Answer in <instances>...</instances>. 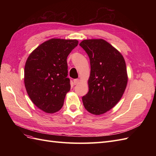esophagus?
<instances>
[{"mask_svg": "<svg viewBox=\"0 0 156 156\" xmlns=\"http://www.w3.org/2000/svg\"><path fill=\"white\" fill-rule=\"evenodd\" d=\"M79 83H80V79H76L73 80V83L75 85H77V84H78Z\"/></svg>", "mask_w": 156, "mask_h": 156, "instance_id": "34e87169", "label": "esophagus"}]
</instances>
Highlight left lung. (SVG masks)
Here are the masks:
<instances>
[{
  "instance_id": "obj_1",
  "label": "left lung",
  "mask_w": 156,
  "mask_h": 156,
  "mask_svg": "<svg viewBox=\"0 0 156 156\" xmlns=\"http://www.w3.org/2000/svg\"><path fill=\"white\" fill-rule=\"evenodd\" d=\"M79 45L90 62L88 92L82 98L84 107L91 114H104L117 104L124 93L128 80L125 60L103 39L84 40Z\"/></svg>"
}]
</instances>
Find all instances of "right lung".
Masks as SVG:
<instances>
[{"label":"right lung","mask_w":156,"mask_h":156,"mask_svg":"<svg viewBox=\"0 0 156 156\" xmlns=\"http://www.w3.org/2000/svg\"><path fill=\"white\" fill-rule=\"evenodd\" d=\"M78 43L77 40L50 39L33 51L26 61L27 94L33 103L47 113L58 111L70 90L67 57Z\"/></svg>","instance_id":"obj_1"}]
</instances>
